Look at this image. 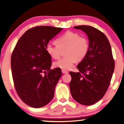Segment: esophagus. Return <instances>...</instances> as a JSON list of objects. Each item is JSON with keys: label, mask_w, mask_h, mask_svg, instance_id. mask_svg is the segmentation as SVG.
Here are the masks:
<instances>
[{"label": "esophagus", "mask_w": 124, "mask_h": 124, "mask_svg": "<svg viewBox=\"0 0 124 124\" xmlns=\"http://www.w3.org/2000/svg\"><path fill=\"white\" fill-rule=\"evenodd\" d=\"M62 72L63 74H67V73H68L67 71L64 70H62Z\"/></svg>", "instance_id": "1"}]
</instances>
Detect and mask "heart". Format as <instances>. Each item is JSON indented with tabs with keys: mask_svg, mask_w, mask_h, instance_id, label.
I'll list each match as a JSON object with an SVG mask.
<instances>
[{
	"mask_svg": "<svg viewBox=\"0 0 124 124\" xmlns=\"http://www.w3.org/2000/svg\"><path fill=\"white\" fill-rule=\"evenodd\" d=\"M55 44L48 43L46 46L47 53L53 59L60 57L64 50L66 57L54 62L55 67L64 70L70 69L75 63L81 61L86 56L89 49V43L87 38L80 36L78 33L67 31L57 38Z\"/></svg>",
	"mask_w": 124,
	"mask_h": 124,
	"instance_id": "heart-1",
	"label": "heart"
}]
</instances>
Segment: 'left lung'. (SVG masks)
I'll return each instance as SVG.
<instances>
[{"mask_svg":"<svg viewBox=\"0 0 124 124\" xmlns=\"http://www.w3.org/2000/svg\"><path fill=\"white\" fill-rule=\"evenodd\" d=\"M86 33L89 40L86 56L78 64L79 72H70V89L80 104L90 106L102 98L108 88L115 69L111 45L102 32L90 26L74 27Z\"/></svg>","mask_w":124,"mask_h":124,"instance_id":"left-lung-1","label":"left lung"}]
</instances>
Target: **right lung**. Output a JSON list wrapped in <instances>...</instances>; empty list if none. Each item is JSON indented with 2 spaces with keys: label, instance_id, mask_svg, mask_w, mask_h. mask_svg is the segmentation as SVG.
Returning a JSON list of instances; mask_svg holds the SVG:
<instances>
[{
  "label": "right lung",
  "instance_id": "right-lung-1",
  "mask_svg": "<svg viewBox=\"0 0 124 124\" xmlns=\"http://www.w3.org/2000/svg\"><path fill=\"white\" fill-rule=\"evenodd\" d=\"M62 30L48 26L31 28L20 38L12 52L14 86L21 99L31 107H42L54 97L62 71L60 68L50 69L52 58L46 46Z\"/></svg>",
  "mask_w": 124,
  "mask_h": 124
}]
</instances>
